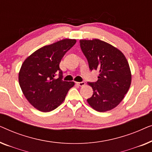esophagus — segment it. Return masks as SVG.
<instances>
[{"mask_svg":"<svg viewBox=\"0 0 152 152\" xmlns=\"http://www.w3.org/2000/svg\"><path fill=\"white\" fill-rule=\"evenodd\" d=\"M76 84L80 86H84L85 85V82H76Z\"/></svg>","mask_w":152,"mask_h":152,"instance_id":"esophagus-1","label":"esophagus"}]
</instances>
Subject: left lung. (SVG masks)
Instances as JSON below:
<instances>
[{
  "label": "left lung",
  "mask_w": 152,
  "mask_h": 152,
  "mask_svg": "<svg viewBox=\"0 0 152 152\" xmlns=\"http://www.w3.org/2000/svg\"><path fill=\"white\" fill-rule=\"evenodd\" d=\"M80 43L90 70L99 72L96 82H88L93 94L87 102L95 111H110L129 89L132 74L127 60L120 50L99 39H82Z\"/></svg>",
  "instance_id": "obj_1"
}]
</instances>
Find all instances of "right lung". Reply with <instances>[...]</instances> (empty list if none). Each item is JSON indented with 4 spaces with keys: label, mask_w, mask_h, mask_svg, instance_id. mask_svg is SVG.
I'll use <instances>...</instances> for the list:
<instances>
[{
    "label": "right lung",
    "mask_w": 152,
    "mask_h": 152,
    "mask_svg": "<svg viewBox=\"0 0 152 152\" xmlns=\"http://www.w3.org/2000/svg\"><path fill=\"white\" fill-rule=\"evenodd\" d=\"M75 39H65L45 45L33 53L23 63L18 73L22 92L34 108L50 112L65 99L73 82L62 80L59 64L66 52L75 44ZM59 73V77H54Z\"/></svg>",
    "instance_id": "1"
}]
</instances>
